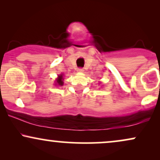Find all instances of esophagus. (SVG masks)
<instances>
[{"instance_id": "esophagus-1", "label": "esophagus", "mask_w": 160, "mask_h": 160, "mask_svg": "<svg viewBox=\"0 0 160 160\" xmlns=\"http://www.w3.org/2000/svg\"><path fill=\"white\" fill-rule=\"evenodd\" d=\"M83 68H79L78 69V72H83Z\"/></svg>"}]
</instances>
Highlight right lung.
I'll return each mask as SVG.
<instances>
[{"label": "right lung", "instance_id": "right-lung-1", "mask_svg": "<svg viewBox=\"0 0 160 160\" xmlns=\"http://www.w3.org/2000/svg\"><path fill=\"white\" fill-rule=\"evenodd\" d=\"M56 83L59 86L63 85V78H62V74L58 76V79L56 80Z\"/></svg>", "mask_w": 160, "mask_h": 160}]
</instances>
